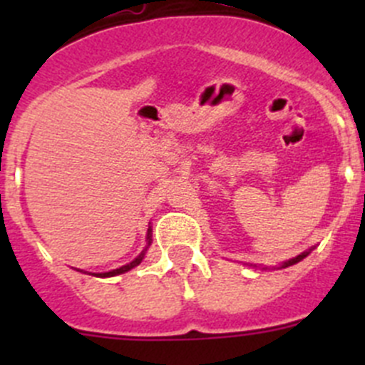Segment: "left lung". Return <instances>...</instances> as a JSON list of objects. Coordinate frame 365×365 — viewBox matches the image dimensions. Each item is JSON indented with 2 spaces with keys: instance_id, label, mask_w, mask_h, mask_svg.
<instances>
[{
  "instance_id": "8db88e82",
  "label": "left lung",
  "mask_w": 365,
  "mask_h": 365,
  "mask_svg": "<svg viewBox=\"0 0 365 365\" xmlns=\"http://www.w3.org/2000/svg\"><path fill=\"white\" fill-rule=\"evenodd\" d=\"M309 252H302V254H298L297 257H293V259H289V261H286L284 264H282V268H286V267H292V264H295V263H298V261H302L304 259L305 256H307Z\"/></svg>"
}]
</instances>
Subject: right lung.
<instances>
[{
	"instance_id": "obj_1",
	"label": "right lung",
	"mask_w": 365,
	"mask_h": 365,
	"mask_svg": "<svg viewBox=\"0 0 365 365\" xmlns=\"http://www.w3.org/2000/svg\"><path fill=\"white\" fill-rule=\"evenodd\" d=\"M148 240H152V235H150V230H148ZM143 257H145V252H141V254H139V256L135 257V259L132 261V263L125 264V267H121V268H116V270H113V272H106V274H98V275H101V277H113V275L123 274V272H128V270H130V268L138 267V264L141 263V261H143Z\"/></svg>"
}]
</instances>
